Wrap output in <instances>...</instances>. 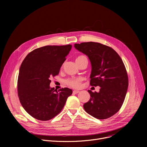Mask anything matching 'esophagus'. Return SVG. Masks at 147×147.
Wrapping results in <instances>:
<instances>
[{"label": "esophagus", "instance_id": "1", "mask_svg": "<svg viewBox=\"0 0 147 147\" xmlns=\"http://www.w3.org/2000/svg\"><path fill=\"white\" fill-rule=\"evenodd\" d=\"M79 90H73V94H78V93H79Z\"/></svg>", "mask_w": 147, "mask_h": 147}]
</instances>
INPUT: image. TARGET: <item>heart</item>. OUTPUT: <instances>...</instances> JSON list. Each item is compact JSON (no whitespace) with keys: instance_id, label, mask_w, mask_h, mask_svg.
I'll use <instances>...</instances> for the list:
<instances>
[{"instance_id":"obj_1","label":"heart","mask_w":147,"mask_h":147,"mask_svg":"<svg viewBox=\"0 0 147 147\" xmlns=\"http://www.w3.org/2000/svg\"><path fill=\"white\" fill-rule=\"evenodd\" d=\"M83 61H86L88 62V58L86 56L80 55L76 59V63ZM65 82L67 85L69 87L72 88H79L81 86L82 79L80 78H69L65 80Z\"/></svg>"}]
</instances>
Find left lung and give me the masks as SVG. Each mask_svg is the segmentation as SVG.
I'll list each match as a JSON object with an SVG mask.
<instances>
[{"instance_id":"8db88e82","label":"left lung","mask_w":147,"mask_h":147,"mask_svg":"<svg viewBox=\"0 0 147 147\" xmlns=\"http://www.w3.org/2000/svg\"><path fill=\"white\" fill-rule=\"evenodd\" d=\"M74 47L90 61V84L100 87L99 92L88 90L90 98L84 109L96 119L110 118L120 110L126 95L129 81L125 64L113 48L100 43H76Z\"/></svg>"}]
</instances>
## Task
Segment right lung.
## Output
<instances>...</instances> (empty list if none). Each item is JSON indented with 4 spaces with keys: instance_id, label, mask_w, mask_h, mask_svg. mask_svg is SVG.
Returning <instances> with one entry per match:
<instances>
[{
    "instance_id": "1",
    "label": "right lung",
    "mask_w": 147,
    "mask_h": 147,
    "mask_svg": "<svg viewBox=\"0 0 147 147\" xmlns=\"http://www.w3.org/2000/svg\"><path fill=\"white\" fill-rule=\"evenodd\" d=\"M71 45L45 46L30 52L21 65L17 82L18 95L24 110L42 121L55 117L63 110L73 90L51 88V78L58 75L70 51Z\"/></svg>"
}]
</instances>
